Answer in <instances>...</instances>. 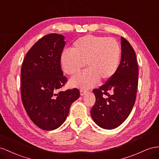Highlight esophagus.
Masks as SVG:
<instances>
[{
    "label": "esophagus",
    "instance_id": "esophagus-1",
    "mask_svg": "<svg viewBox=\"0 0 159 159\" xmlns=\"http://www.w3.org/2000/svg\"><path fill=\"white\" fill-rule=\"evenodd\" d=\"M87 90L86 89H80V95L81 96H83L84 94H85L86 93H87Z\"/></svg>",
    "mask_w": 159,
    "mask_h": 159
}]
</instances>
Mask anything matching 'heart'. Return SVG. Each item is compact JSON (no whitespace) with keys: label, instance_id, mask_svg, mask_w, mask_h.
<instances>
[{"label":"heart","instance_id":"obj_1","mask_svg":"<svg viewBox=\"0 0 159 159\" xmlns=\"http://www.w3.org/2000/svg\"><path fill=\"white\" fill-rule=\"evenodd\" d=\"M120 47L112 38L85 35L77 39L70 51L63 52L61 65L66 75H75L87 66L83 73L73 77V87L88 89L96 84L99 79L106 81L114 75L119 65Z\"/></svg>","mask_w":159,"mask_h":159}]
</instances>
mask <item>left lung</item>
<instances>
[{"instance_id":"obj_1","label":"left lung","mask_w":159,"mask_h":159,"mask_svg":"<svg viewBox=\"0 0 159 159\" xmlns=\"http://www.w3.org/2000/svg\"><path fill=\"white\" fill-rule=\"evenodd\" d=\"M121 59L116 73L93 91L96 101L90 111L100 127L113 129L120 126L132 111L137 97L139 69L133 48L121 37Z\"/></svg>"}]
</instances>
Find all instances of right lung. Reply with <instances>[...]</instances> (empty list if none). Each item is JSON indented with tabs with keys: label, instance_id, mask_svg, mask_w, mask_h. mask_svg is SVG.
<instances>
[{
	"label": "right lung",
	"instance_id": "right-lung-1",
	"mask_svg": "<svg viewBox=\"0 0 159 159\" xmlns=\"http://www.w3.org/2000/svg\"><path fill=\"white\" fill-rule=\"evenodd\" d=\"M64 40L57 33L44 36L26 53L21 67L22 104L31 120L45 130L61 126L80 97L77 89L58 91L67 82L61 66Z\"/></svg>",
	"mask_w": 159,
	"mask_h": 159
}]
</instances>
